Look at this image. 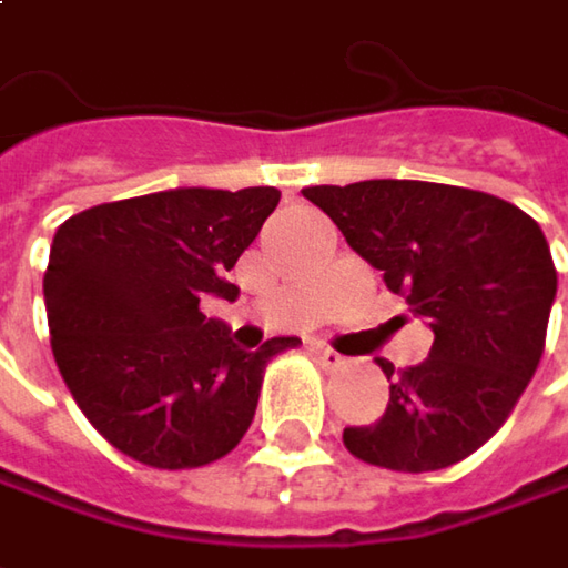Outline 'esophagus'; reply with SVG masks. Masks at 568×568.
Returning <instances> with one entry per match:
<instances>
[{"label":"esophagus","instance_id":"1","mask_svg":"<svg viewBox=\"0 0 568 568\" xmlns=\"http://www.w3.org/2000/svg\"><path fill=\"white\" fill-rule=\"evenodd\" d=\"M310 352H313V357H316L323 367H328V371H335V367H342V364H345V357L338 355V352H332V348H328V345H323V342H316Z\"/></svg>","mask_w":568,"mask_h":568}]
</instances>
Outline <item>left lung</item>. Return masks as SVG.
I'll use <instances>...</instances> for the list:
<instances>
[{"mask_svg": "<svg viewBox=\"0 0 568 568\" xmlns=\"http://www.w3.org/2000/svg\"><path fill=\"white\" fill-rule=\"evenodd\" d=\"M303 197L435 332L428 357L399 377L381 361L386 412L345 428V447L399 473L460 464L505 425L544 355L556 300L544 230L496 194L435 182L371 179Z\"/></svg>", "mask_w": 568, "mask_h": 568, "instance_id": "obj_1", "label": "left lung"}]
</instances>
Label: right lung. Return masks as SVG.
Here are the masks:
<instances>
[{
  "instance_id": "obj_1",
  "label": "right lung",
  "mask_w": 568,
  "mask_h": 568,
  "mask_svg": "<svg viewBox=\"0 0 568 568\" xmlns=\"http://www.w3.org/2000/svg\"><path fill=\"white\" fill-rule=\"evenodd\" d=\"M277 187H172L60 223L43 274L50 348L101 438L156 469L207 467L248 432L262 377L300 338L233 345L201 300H236L226 271Z\"/></svg>"
}]
</instances>
